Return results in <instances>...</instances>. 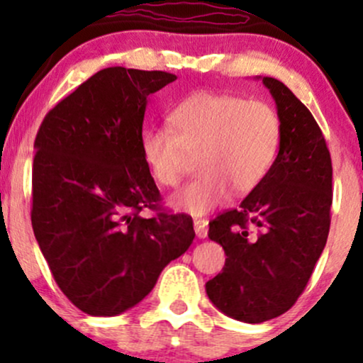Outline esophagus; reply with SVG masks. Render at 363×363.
I'll list each match as a JSON object with an SVG mask.
<instances>
[{
    "instance_id": "obj_1",
    "label": "esophagus",
    "mask_w": 363,
    "mask_h": 363,
    "mask_svg": "<svg viewBox=\"0 0 363 363\" xmlns=\"http://www.w3.org/2000/svg\"><path fill=\"white\" fill-rule=\"evenodd\" d=\"M194 232L199 239H205V237L208 235V220L196 218L194 220Z\"/></svg>"
}]
</instances>
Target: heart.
<instances>
[{
  "label": "heart",
  "mask_w": 363,
  "mask_h": 363,
  "mask_svg": "<svg viewBox=\"0 0 363 363\" xmlns=\"http://www.w3.org/2000/svg\"><path fill=\"white\" fill-rule=\"evenodd\" d=\"M169 128H148L140 136L145 164L158 184L176 187L186 153H196L199 174L172 205L191 215H205L235 196L252 193L277 160L281 126L277 111L239 95L194 91L167 118Z\"/></svg>",
  "instance_id": "obj_1"
}]
</instances>
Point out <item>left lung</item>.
<instances>
[{
    "label": "left lung",
    "instance_id": "1",
    "mask_svg": "<svg viewBox=\"0 0 363 363\" xmlns=\"http://www.w3.org/2000/svg\"><path fill=\"white\" fill-rule=\"evenodd\" d=\"M281 141L268 176L235 210L210 222L223 247L222 273L206 294L228 318L264 323L297 302L326 245L333 203L331 155L311 111L280 80L264 77Z\"/></svg>",
    "mask_w": 363,
    "mask_h": 363
}]
</instances>
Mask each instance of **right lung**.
<instances>
[{
    "instance_id": "add662e5",
    "label": "right lung",
    "mask_w": 363,
    "mask_h": 363,
    "mask_svg": "<svg viewBox=\"0 0 363 363\" xmlns=\"http://www.w3.org/2000/svg\"><path fill=\"white\" fill-rule=\"evenodd\" d=\"M176 78L101 69L57 102L37 131L32 228L57 286L90 315L135 307L193 244V218L162 210L140 150L148 95ZM145 207L157 215L141 217Z\"/></svg>"
}]
</instances>
